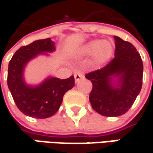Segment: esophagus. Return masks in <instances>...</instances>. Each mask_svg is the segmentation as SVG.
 Instances as JSON below:
<instances>
[{
	"instance_id": "34e87169",
	"label": "esophagus",
	"mask_w": 153,
	"mask_h": 153,
	"mask_svg": "<svg viewBox=\"0 0 153 153\" xmlns=\"http://www.w3.org/2000/svg\"><path fill=\"white\" fill-rule=\"evenodd\" d=\"M84 78V75L82 74H80V73H76L75 74H74V79H75V82L78 83L81 79H83Z\"/></svg>"
}]
</instances>
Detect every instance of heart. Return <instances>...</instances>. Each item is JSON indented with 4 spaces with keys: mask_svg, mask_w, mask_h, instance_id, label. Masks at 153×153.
<instances>
[{
    "mask_svg": "<svg viewBox=\"0 0 153 153\" xmlns=\"http://www.w3.org/2000/svg\"><path fill=\"white\" fill-rule=\"evenodd\" d=\"M114 51L115 45L112 41L95 39L87 43L79 52L82 56L93 55V64L102 65L111 59Z\"/></svg>",
    "mask_w": 153,
    "mask_h": 153,
    "instance_id": "obj_1",
    "label": "heart"
}]
</instances>
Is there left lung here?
Here are the masks:
<instances>
[{"mask_svg": "<svg viewBox=\"0 0 153 153\" xmlns=\"http://www.w3.org/2000/svg\"><path fill=\"white\" fill-rule=\"evenodd\" d=\"M115 58L86 78L93 84L89 101L94 110L104 117L125 114L140 93L143 62L137 49L117 36Z\"/></svg>", "mask_w": 153, "mask_h": 153, "instance_id": "left-lung-1", "label": "left lung"}]
</instances>
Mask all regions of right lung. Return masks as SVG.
Returning <instances> with one entry per match:
<instances>
[{
	"mask_svg": "<svg viewBox=\"0 0 153 153\" xmlns=\"http://www.w3.org/2000/svg\"><path fill=\"white\" fill-rule=\"evenodd\" d=\"M56 50L51 39H40L22 46L8 64L7 87L13 99L24 115L38 119L53 116L62 103L64 94L74 87V77L60 79L49 76L40 84L32 86L24 80L27 64L39 55H49Z\"/></svg>",
	"mask_w": 153,
	"mask_h": 153,
	"instance_id": "obj_1",
	"label": "right lung"
}]
</instances>
